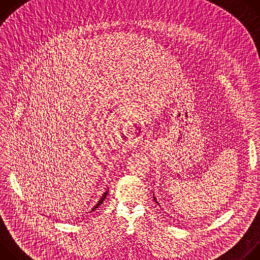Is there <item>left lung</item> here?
Wrapping results in <instances>:
<instances>
[{
    "label": "left lung",
    "instance_id": "1",
    "mask_svg": "<svg viewBox=\"0 0 260 260\" xmlns=\"http://www.w3.org/2000/svg\"><path fill=\"white\" fill-rule=\"evenodd\" d=\"M153 198H154V201H155V202H156V199H155V197H153ZM156 203H157V202H156Z\"/></svg>",
    "mask_w": 260,
    "mask_h": 260
}]
</instances>
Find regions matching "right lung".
I'll list each match as a JSON object with an SVG mask.
<instances>
[{"label": "right lung", "instance_id": "right-lung-1", "mask_svg": "<svg viewBox=\"0 0 260 260\" xmlns=\"http://www.w3.org/2000/svg\"><path fill=\"white\" fill-rule=\"evenodd\" d=\"M108 191H109V190H107V191H105V192H104V193H103V196H102V197H101V199H100V200H99V202H98V203H96V204H95V205H94V206H93V208H91V210H89V211H88V212H86V213H85V214H87V213H90V212H92V211H94V210H95V209H96V208H99V207H100V206H101V205H102V204H103V202H104V201H105V199H106V197H107V194H108Z\"/></svg>", "mask_w": 260, "mask_h": 260}]
</instances>
